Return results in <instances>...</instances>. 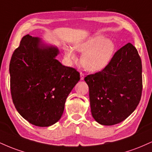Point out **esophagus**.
Listing matches in <instances>:
<instances>
[{
    "label": "esophagus",
    "instance_id": "obj_1",
    "mask_svg": "<svg viewBox=\"0 0 152 152\" xmlns=\"http://www.w3.org/2000/svg\"><path fill=\"white\" fill-rule=\"evenodd\" d=\"M80 79H81V81L84 79V74H83L82 72L80 73Z\"/></svg>",
    "mask_w": 152,
    "mask_h": 152
}]
</instances>
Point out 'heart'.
Instances as JSON below:
<instances>
[{
    "label": "heart",
    "mask_w": 152,
    "mask_h": 152,
    "mask_svg": "<svg viewBox=\"0 0 152 152\" xmlns=\"http://www.w3.org/2000/svg\"><path fill=\"white\" fill-rule=\"evenodd\" d=\"M74 48L83 53L81 58L82 66L87 71L97 72L104 70L111 62L116 50V44L103 35H95L76 43ZM65 55L69 61L76 60L74 50L70 47L65 48Z\"/></svg>",
    "instance_id": "b5f03b06"
}]
</instances>
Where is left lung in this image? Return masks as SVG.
<instances>
[{
    "mask_svg": "<svg viewBox=\"0 0 152 152\" xmlns=\"http://www.w3.org/2000/svg\"><path fill=\"white\" fill-rule=\"evenodd\" d=\"M91 114L99 124L111 126L134 112L142 91V65L137 48L128 43L114 53L104 70L88 75Z\"/></svg>",
    "mask_w": 152,
    "mask_h": 152,
    "instance_id": "8db88e82",
    "label": "left lung"
}]
</instances>
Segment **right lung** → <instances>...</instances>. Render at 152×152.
<instances>
[{"label":"right lung","instance_id":"1","mask_svg":"<svg viewBox=\"0 0 152 152\" xmlns=\"http://www.w3.org/2000/svg\"><path fill=\"white\" fill-rule=\"evenodd\" d=\"M58 48L26 35L12 55L10 92L15 109L35 126H49L61 117L66 99L80 80L73 68L56 58Z\"/></svg>","mask_w":152,"mask_h":152}]
</instances>
